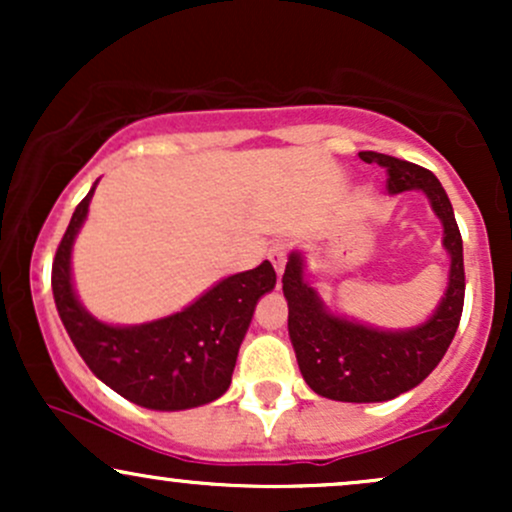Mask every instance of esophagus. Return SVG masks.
I'll use <instances>...</instances> for the list:
<instances>
[{
	"instance_id": "esophagus-1",
	"label": "esophagus",
	"mask_w": 512,
	"mask_h": 512,
	"mask_svg": "<svg viewBox=\"0 0 512 512\" xmlns=\"http://www.w3.org/2000/svg\"><path fill=\"white\" fill-rule=\"evenodd\" d=\"M267 257H269V262L274 264V269L276 272H284V267H286V245L284 243H276V245H272V248H269V252H267Z\"/></svg>"
}]
</instances>
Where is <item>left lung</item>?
<instances>
[{
	"instance_id": "obj_1",
	"label": "left lung",
	"mask_w": 512,
	"mask_h": 512,
	"mask_svg": "<svg viewBox=\"0 0 512 512\" xmlns=\"http://www.w3.org/2000/svg\"><path fill=\"white\" fill-rule=\"evenodd\" d=\"M361 161L387 168V192L419 190L443 223V248L450 255L448 289L438 308L409 330H378L332 313L305 281V257L293 250L286 262L284 296L289 303V337L303 380L320 397L337 402H387L424 383L455 337L464 305L462 236L443 185L431 170L378 151H361Z\"/></svg>"
}]
</instances>
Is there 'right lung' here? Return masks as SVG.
<instances>
[{
    "mask_svg": "<svg viewBox=\"0 0 512 512\" xmlns=\"http://www.w3.org/2000/svg\"><path fill=\"white\" fill-rule=\"evenodd\" d=\"M96 185L76 207L52 262V296L64 330L93 375L139 407L180 411L214 402L231 385L257 301L274 289V267L264 260L226 276L161 320L108 325L81 305L72 281V248Z\"/></svg>",
    "mask_w": 512,
    "mask_h": 512,
    "instance_id": "1",
    "label": "right lung"
}]
</instances>
